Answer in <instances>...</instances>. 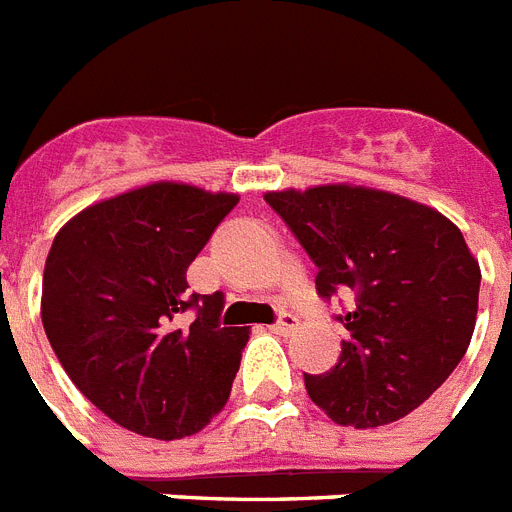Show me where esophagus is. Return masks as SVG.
<instances>
[{
  "instance_id": "esophagus-1",
  "label": "esophagus",
  "mask_w": 512,
  "mask_h": 512,
  "mask_svg": "<svg viewBox=\"0 0 512 512\" xmlns=\"http://www.w3.org/2000/svg\"><path fill=\"white\" fill-rule=\"evenodd\" d=\"M274 329H277L280 335H290L293 329H298V316L290 314V311H282L280 319L274 322Z\"/></svg>"
}]
</instances>
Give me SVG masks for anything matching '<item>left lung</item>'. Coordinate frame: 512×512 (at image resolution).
I'll return each mask as SVG.
<instances>
[{
	"label": "left lung",
	"instance_id": "left-lung-1",
	"mask_svg": "<svg viewBox=\"0 0 512 512\" xmlns=\"http://www.w3.org/2000/svg\"><path fill=\"white\" fill-rule=\"evenodd\" d=\"M316 272V293L353 295L340 361L306 374L335 424L374 429L416 411L466 356L481 269L463 232L432 206L363 185L266 193Z\"/></svg>",
	"mask_w": 512,
	"mask_h": 512
}]
</instances>
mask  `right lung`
I'll return each mask as SVG.
<instances>
[{"instance_id":"obj_1","label":"right lung","mask_w":512,"mask_h":512,"mask_svg":"<svg viewBox=\"0 0 512 512\" xmlns=\"http://www.w3.org/2000/svg\"><path fill=\"white\" fill-rule=\"evenodd\" d=\"M238 201L151 183L88 206L57 232L41 322L67 377L114 424L190 437L230 398L248 327H222L225 295L190 293L185 274ZM190 307L197 319L180 328Z\"/></svg>"}]
</instances>
